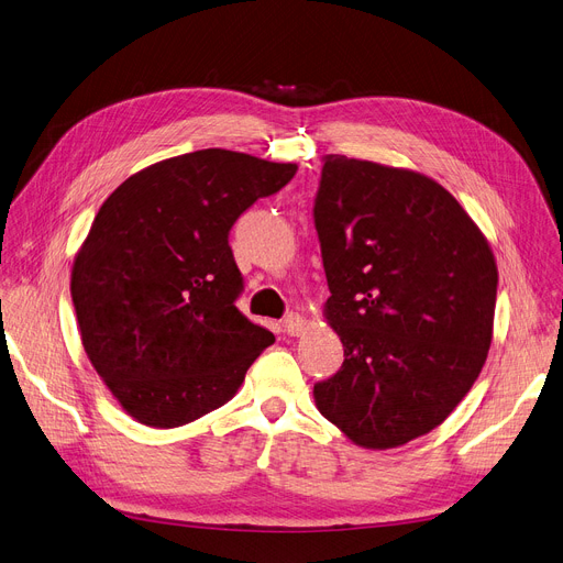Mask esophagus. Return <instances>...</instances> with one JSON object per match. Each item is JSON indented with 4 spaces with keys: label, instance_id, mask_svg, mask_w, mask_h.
<instances>
[{
    "label": "esophagus",
    "instance_id": "34e87169",
    "mask_svg": "<svg viewBox=\"0 0 563 563\" xmlns=\"http://www.w3.org/2000/svg\"><path fill=\"white\" fill-rule=\"evenodd\" d=\"M305 330H307V323H305V318L300 313H288L286 316L284 332L288 336H300V334H305Z\"/></svg>",
    "mask_w": 563,
    "mask_h": 563
}]
</instances>
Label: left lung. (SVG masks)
I'll return each mask as SVG.
<instances>
[{"label": "left lung", "instance_id": "8db88e82", "mask_svg": "<svg viewBox=\"0 0 563 563\" xmlns=\"http://www.w3.org/2000/svg\"><path fill=\"white\" fill-rule=\"evenodd\" d=\"M313 224L343 364L313 385L328 421L366 449L433 431L486 362L493 252L461 203L415 172L325 155Z\"/></svg>", "mask_w": 563, "mask_h": 563}]
</instances>
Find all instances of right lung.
<instances>
[{"label":"right lung","instance_id":"right-lung-1","mask_svg":"<svg viewBox=\"0 0 563 563\" xmlns=\"http://www.w3.org/2000/svg\"><path fill=\"white\" fill-rule=\"evenodd\" d=\"M296 172L203 148L130 176L100 206L70 296L85 351L130 417L176 428L218 410L275 343L235 307L245 282L229 231Z\"/></svg>","mask_w":563,"mask_h":563}]
</instances>
